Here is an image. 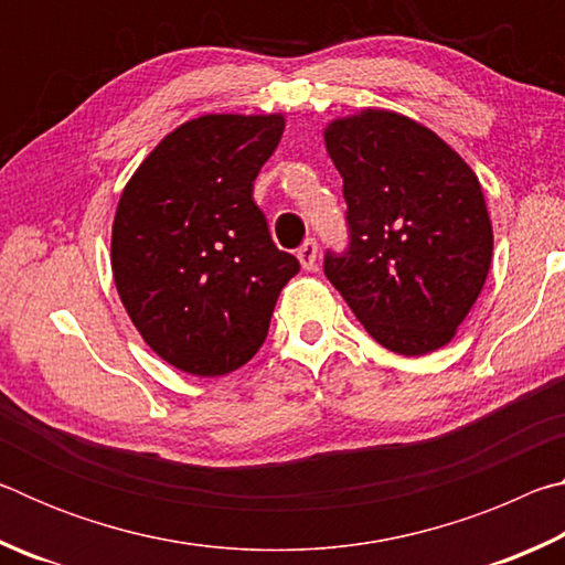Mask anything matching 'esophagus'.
<instances>
[{
    "label": "esophagus",
    "instance_id": "esophagus-1",
    "mask_svg": "<svg viewBox=\"0 0 565 565\" xmlns=\"http://www.w3.org/2000/svg\"><path fill=\"white\" fill-rule=\"evenodd\" d=\"M317 254H319L317 238H306V242L296 248V256H299V262L306 271L317 269Z\"/></svg>",
    "mask_w": 565,
    "mask_h": 565
}]
</instances>
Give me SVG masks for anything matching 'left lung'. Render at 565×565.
<instances>
[{"instance_id": "1", "label": "left lung", "mask_w": 565, "mask_h": 565, "mask_svg": "<svg viewBox=\"0 0 565 565\" xmlns=\"http://www.w3.org/2000/svg\"><path fill=\"white\" fill-rule=\"evenodd\" d=\"M343 179L349 244L323 274L371 337L424 356L454 339L489 276L493 232L481 184L418 121L363 109L323 131Z\"/></svg>"}]
</instances>
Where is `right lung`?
<instances>
[{"instance_id": "add662e5", "label": "right lung", "mask_w": 565, "mask_h": 565, "mask_svg": "<svg viewBox=\"0 0 565 565\" xmlns=\"http://www.w3.org/2000/svg\"><path fill=\"white\" fill-rule=\"evenodd\" d=\"M284 117L206 114L134 171L111 226V271L134 327L174 369L224 376L254 356L296 256L254 202Z\"/></svg>"}]
</instances>
